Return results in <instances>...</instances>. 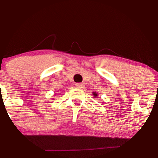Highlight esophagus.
Returning a JSON list of instances; mask_svg holds the SVG:
<instances>
[{"instance_id":"esophagus-1","label":"esophagus","mask_w":158,"mask_h":158,"mask_svg":"<svg viewBox=\"0 0 158 158\" xmlns=\"http://www.w3.org/2000/svg\"><path fill=\"white\" fill-rule=\"evenodd\" d=\"M76 87L78 88H84V84L83 83H77L76 84Z\"/></svg>"}]
</instances>
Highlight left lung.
I'll use <instances>...</instances> for the list:
<instances>
[{"label":"left lung","mask_w":158,"mask_h":158,"mask_svg":"<svg viewBox=\"0 0 158 158\" xmlns=\"http://www.w3.org/2000/svg\"><path fill=\"white\" fill-rule=\"evenodd\" d=\"M93 94H94V97H97V94H96V93H94Z\"/></svg>","instance_id":"obj_1"}]
</instances>
